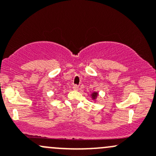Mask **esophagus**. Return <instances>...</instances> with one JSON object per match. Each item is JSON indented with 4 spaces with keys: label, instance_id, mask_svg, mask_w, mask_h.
<instances>
[{
    "label": "esophagus",
    "instance_id": "esophagus-1",
    "mask_svg": "<svg viewBox=\"0 0 156 156\" xmlns=\"http://www.w3.org/2000/svg\"><path fill=\"white\" fill-rule=\"evenodd\" d=\"M78 85H74L73 86V89L75 90H78Z\"/></svg>",
    "mask_w": 156,
    "mask_h": 156
}]
</instances>
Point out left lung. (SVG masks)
Here are the masks:
<instances>
[{
	"label": "left lung",
	"instance_id": "left-lung-1",
	"mask_svg": "<svg viewBox=\"0 0 156 156\" xmlns=\"http://www.w3.org/2000/svg\"><path fill=\"white\" fill-rule=\"evenodd\" d=\"M97 97H98V93L97 92H93L92 94H91V97H92V100H97Z\"/></svg>",
	"mask_w": 156,
	"mask_h": 156
}]
</instances>
